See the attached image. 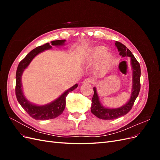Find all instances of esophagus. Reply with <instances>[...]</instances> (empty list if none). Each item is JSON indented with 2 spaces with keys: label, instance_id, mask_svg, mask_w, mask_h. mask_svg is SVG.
Segmentation results:
<instances>
[{
  "label": "esophagus",
  "instance_id": "1",
  "mask_svg": "<svg viewBox=\"0 0 160 160\" xmlns=\"http://www.w3.org/2000/svg\"><path fill=\"white\" fill-rule=\"evenodd\" d=\"M95 80L93 78H87L83 81V83H89V84H94Z\"/></svg>",
  "mask_w": 160,
  "mask_h": 160
}]
</instances>
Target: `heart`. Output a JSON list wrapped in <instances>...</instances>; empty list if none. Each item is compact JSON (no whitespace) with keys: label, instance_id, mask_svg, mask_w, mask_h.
Masks as SVG:
<instances>
[{"label":"heart","instance_id":"obj_1","mask_svg":"<svg viewBox=\"0 0 160 160\" xmlns=\"http://www.w3.org/2000/svg\"><path fill=\"white\" fill-rule=\"evenodd\" d=\"M87 60L89 63H94L99 60L97 69L101 72H105L110 69L113 63V55L108 51L105 47L98 45L89 49L87 55Z\"/></svg>","mask_w":160,"mask_h":160}]
</instances>
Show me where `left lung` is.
<instances>
[{
	"instance_id": "8db88e82",
	"label": "left lung",
	"mask_w": 160,
	"mask_h": 160,
	"mask_svg": "<svg viewBox=\"0 0 160 160\" xmlns=\"http://www.w3.org/2000/svg\"><path fill=\"white\" fill-rule=\"evenodd\" d=\"M115 45L118 47L119 55L123 57H129L133 68V91L132 96L128 103L122 108L118 109H107L104 108L101 105L99 100L98 95L97 94L96 89L93 88L94 95L92 98V104L91 107V113L94 114L96 117L102 119H118L123 115H126L132 109L135 99L139 95L141 83H140V77H141V69L139 62L135 59L127 47L119 41H115Z\"/></svg>"
}]
</instances>
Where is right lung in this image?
Masks as SVG:
<instances>
[{"mask_svg": "<svg viewBox=\"0 0 160 160\" xmlns=\"http://www.w3.org/2000/svg\"><path fill=\"white\" fill-rule=\"evenodd\" d=\"M65 40H57L51 42L52 45H62ZM52 47L49 42L38 46L35 49L32 50L27 56L19 62L16 72V86H15V94L17 101L20 103L21 107L26 111V112L29 115L31 118L36 120H47L57 118L59 116L65 108L66 105V96L69 94V92L73 91L77 88L78 85L75 84L72 88L67 90L63 94H62L59 98L53 101L51 103L44 106H37L32 105L25 99L23 95L21 89V75L23 71L25 70L27 66L29 65L31 61L38 53L41 52L51 49Z\"/></svg>", "mask_w": 160, "mask_h": 160, "instance_id": "1", "label": "right lung"}]
</instances>
